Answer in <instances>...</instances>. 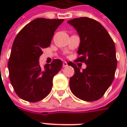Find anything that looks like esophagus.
<instances>
[{
    "label": "esophagus",
    "instance_id": "obj_1",
    "mask_svg": "<svg viewBox=\"0 0 127 127\" xmlns=\"http://www.w3.org/2000/svg\"><path fill=\"white\" fill-rule=\"evenodd\" d=\"M63 67H66V66H68V64L66 62H64L63 64Z\"/></svg>",
    "mask_w": 127,
    "mask_h": 127
}]
</instances>
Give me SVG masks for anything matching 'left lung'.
<instances>
[{
  "instance_id": "1",
  "label": "left lung",
  "mask_w": 127,
  "mask_h": 127,
  "mask_svg": "<svg viewBox=\"0 0 127 127\" xmlns=\"http://www.w3.org/2000/svg\"><path fill=\"white\" fill-rule=\"evenodd\" d=\"M77 31L80 38L76 61L85 63L86 68L80 71L71 62L74 75L69 86L77 98L86 101L101 98L112 84L117 66L116 47L106 29L97 21L82 17L67 22Z\"/></svg>"
}]
</instances>
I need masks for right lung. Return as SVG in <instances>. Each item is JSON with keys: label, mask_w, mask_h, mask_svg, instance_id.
<instances>
[{"label": "right lung", "mask_w": 127, "mask_h": 127, "mask_svg": "<svg viewBox=\"0 0 127 127\" xmlns=\"http://www.w3.org/2000/svg\"><path fill=\"white\" fill-rule=\"evenodd\" d=\"M63 19L36 18L17 34L8 62L9 79L15 93L29 102L46 97L52 88L53 77L60 71L63 62L55 59L42 69L39 57L49 47L54 32Z\"/></svg>", "instance_id": "1"}]
</instances>
